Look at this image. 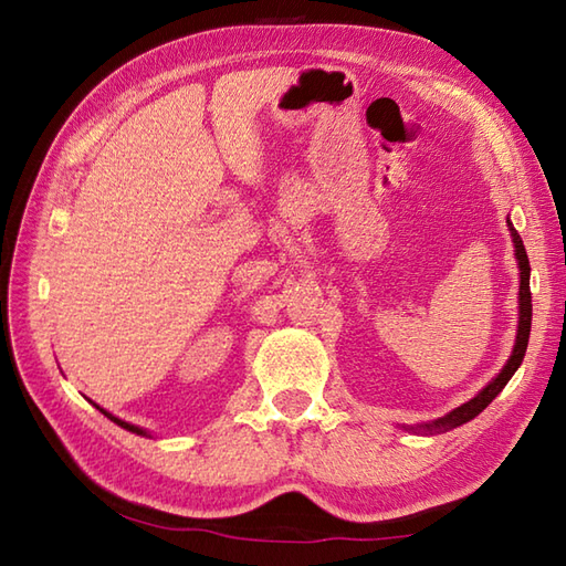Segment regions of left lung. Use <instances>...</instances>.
Returning a JSON list of instances; mask_svg holds the SVG:
<instances>
[{"label": "left lung", "instance_id": "1", "mask_svg": "<svg viewBox=\"0 0 566 566\" xmlns=\"http://www.w3.org/2000/svg\"><path fill=\"white\" fill-rule=\"evenodd\" d=\"M509 231L513 238V245H515V260H518V268H521V292H518V333H515V345H513V353L509 357V363L503 365V369L499 375L491 379L486 387L479 391L474 399H469L467 403L452 408L448 416H442L438 420H430V423H420V426H411L408 430L413 432H423V436H432V432H444V430H452L457 426L467 423V420L476 418L479 413L484 411V408L496 399L501 394V389L506 387L511 381V377L515 375V369L521 367L525 350H527V338H531V323H533V296H531V262H527V252L523 240L515 231L513 223L509 221Z\"/></svg>", "mask_w": 566, "mask_h": 566}]
</instances>
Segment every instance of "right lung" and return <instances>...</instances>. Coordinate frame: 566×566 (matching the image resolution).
<instances>
[{
	"mask_svg": "<svg viewBox=\"0 0 566 566\" xmlns=\"http://www.w3.org/2000/svg\"><path fill=\"white\" fill-rule=\"evenodd\" d=\"M94 406H97V403H94ZM99 408V411L106 416V418H109V420H114V423L116 426H122V428H126V430H130V432H136V436H148V432L146 430H143V428H138V426H134V423H126V420H122V418H116V416H112L109 411H104V408L102 406H97Z\"/></svg>",
	"mask_w": 566,
	"mask_h": 566,
	"instance_id": "obj_1",
	"label": "right lung"
}]
</instances>
